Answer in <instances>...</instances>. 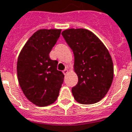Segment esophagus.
Listing matches in <instances>:
<instances>
[{
    "label": "esophagus",
    "mask_w": 132,
    "mask_h": 132,
    "mask_svg": "<svg viewBox=\"0 0 132 132\" xmlns=\"http://www.w3.org/2000/svg\"><path fill=\"white\" fill-rule=\"evenodd\" d=\"M68 72H69V70H67V68H66V69H65V70L62 71V72H63V74H64V75H67V73H68Z\"/></svg>",
    "instance_id": "1"
}]
</instances>
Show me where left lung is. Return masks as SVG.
Listing matches in <instances>:
<instances>
[{
    "label": "left lung",
    "mask_w": 132,
    "mask_h": 132,
    "mask_svg": "<svg viewBox=\"0 0 132 132\" xmlns=\"http://www.w3.org/2000/svg\"><path fill=\"white\" fill-rule=\"evenodd\" d=\"M62 35L75 56L74 71L78 83L72 92L75 101L86 105L100 101L109 91L114 76L108 50L86 29H69L63 31Z\"/></svg>",
    "instance_id": "obj_1"
}]
</instances>
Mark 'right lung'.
I'll list each match as a JSON object with an SVG mask.
<instances>
[{
  "label": "right lung",
  "mask_w": 132,
  "mask_h": 132,
  "mask_svg": "<svg viewBox=\"0 0 132 132\" xmlns=\"http://www.w3.org/2000/svg\"><path fill=\"white\" fill-rule=\"evenodd\" d=\"M61 29H39L28 39L18 56L17 79L27 98L36 105L48 106L57 98L64 75L57 70L58 62L49 53Z\"/></svg>",
  "instance_id": "right-lung-1"
}]
</instances>
